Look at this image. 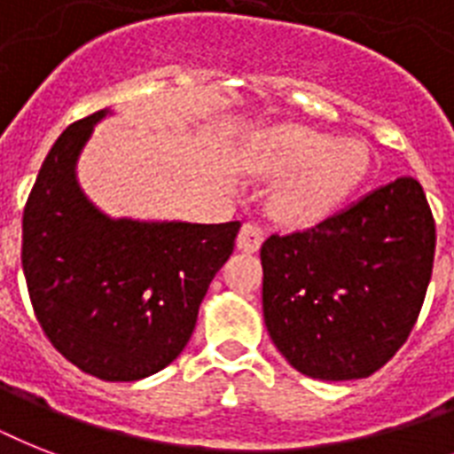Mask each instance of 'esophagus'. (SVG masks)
Wrapping results in <instances>:
<instances>
[{"label":"esophagus","instance_id":"1","mask_svg":"<svg viewBox=\"0 0 454 454\" xmlns=\"http://www.w3.org/2000/svg\"><path fill=\"white\" fill-rule=\"evenodd\" d=\"M263 242V231L256 223H245L238 233V249L242 252H256L262 247Z\"/></svg>","mask_w":454,"mask_h":454}]
</instances>
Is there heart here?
<instances>
[{
    "label": "heart",
    "mask_w": 454,
    "mask_h": 454,
    "mask_svg": "<svg viewBox=\"0 0 454 454\" xmlns=\"http://www.w3.org/2000/svg\"><path fill=\"white\" fill-rule=\"evenodd\" d=\"M254 162L269 176H285L270 195L273 216L290 226H313L360 184L367 153L356 141L285 124L259 138Z\"/></svg>",
    "instance_id": "1"
}]
</instances>
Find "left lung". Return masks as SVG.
<instances>
[{
  "mask_svg": "<svg viewBox=\"0 0 454 454\" xmlns=\"http://www.w3.org/2000/svg\"><path fill=\"white\" fill-rule=\"evenodd\" d=\"M436 223L419 181L401 176L317 226L262 245L263 320L306 377L363 380L405 344L422 310Z\"/></svg>",
  "mask_w": 454,
  "mask_h": 454,
  "instance_id": "8db88e82",
  "label": "left lung"
}]
</instances>
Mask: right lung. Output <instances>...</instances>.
Instances as JSON below:
<instances>
[{"label":"right lung","instance_id":"right-lung-1","mask_svg":"<svg viewBox=\"0 0 454 454\" xmlns=\"http://www.w3.org/2000/svg\"><path fill=\"white\" fill-rule=\"evenodd\" d=\"M108 115L70 124L46 155L23 212V273L35 316L63 358L98 380L137 381L185 348L240 221L103 214L80 188L77 160Z\"/></svg>","mask_w":454,"mask_h":454}]
</instances>
